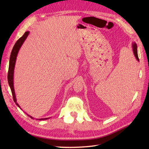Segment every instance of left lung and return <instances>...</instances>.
<instances>
[{"instance_id": "obj_1", "label": "left lung", "mask_w": 149, "mask_h": 149, "mask_svg": "<svg viewBox=\"0 0 149 149\" xmlns=\"http://www.w3.org/2000/svg\"><path fill=\"white\" fill-rule=\"evenodd\" d=\"M132 50H133V52L136 59H137V61H139V58H138V50H137V45L136 43H132Z\"/></svg>"}]
</instances>
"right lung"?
Here are the masks:
<instances>
[{"label": "right lung", "instance_id": "right-lung-1", "mask_svg": "<svg viewBox=\"0 0 149 149\" xmlns=\"http://www.w3.org/2000/svg\"><path fill=\"white\" fill-rule=\"evenodd\" d=\"M29 31H27V32L24 33L23 36H22L21 38H19L17 41V42L15 43L13 48V49H12L11 56H10V59H9V70H8V83H9V86H10V88H11L12 95H13V97L14 102L16 103V104H17V105L19 107H20V106H19L17 102V99H16L15 92V90H14V85H13L14 69H15L16 59H17V54H18V52L19 51V50H20L21 46L22 45V44L24 43V41L26 40V39L27 38V37L28 36V35H29ZM27 116H30L31 118L33 119V117L31 116L30 115H27ZM47 119H48V118H42V119H39V120H47Z\"/></svg>", "mask_w": 149, "mask_h": 149}]
</instances>
